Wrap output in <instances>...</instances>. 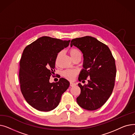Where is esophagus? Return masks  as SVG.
Segmentation results:
<instances>
[{
    "label": "esophagus",
    "mask_w": 135,
    "mask_h": 135,
    "mask_svg": "<svg viewBox=\"0 0 135 135\" xmlns=\"http://www.w3.org/2000/svg\"><path fill=\"white\" fill-rule=\"evenodd\" d=\"M75 85H76V84L75 83H73V82H70V86H74Z\"/></svg>",
    "instance_id": "obj_1"
}]
</instances>
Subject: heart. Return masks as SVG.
I'll return each instance as SVG.
<instances>
[{
  "instance_id": "heart-1",
  "label": "heart",
  "mask_w": 135,
  "mask_h": 135,
  "mask_svg": "<svg viewBox=\"0 0 135 135\" xmlns=\"http://www.w3.org/2000/svg\"><path fill=\"white\" fill-rule=\"evenodd\" d=\"M70 55L71 56L73 60L77 57H81V53L78 49L76 48H72L69 51ZM61 54V52H60L57 54L56 57V63H57L58 60L60 57V56ZM78 74V71L76 69H68L65 70L62 73L63 76L69 80H73L75 79V77L76 75Z\"/></svg>"
}]
</instances>
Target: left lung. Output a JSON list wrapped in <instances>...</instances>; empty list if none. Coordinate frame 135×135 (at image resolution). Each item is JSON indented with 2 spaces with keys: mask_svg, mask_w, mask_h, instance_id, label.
<instances>
[{
  "mask_svg": "<svg viewBox=\"0 0 135 135\" xmlns=\"http://www.w3.org/2000/svg\"><path fill=\"white\" fill-rule=\"evenodd\" d=\"M79 49L83 54L84 69L78 80L88 84H78L81 92L76 98L79 106L88 110L101 107L107 102L114 89L117 73L115 59L109 48L90 36L73 39L70 42Z\"/></svg>",
  "mask_w": 135,
  "mask_h": 135,
  "instance_id": "1",
  "label": "left lung"
}]
</instances>
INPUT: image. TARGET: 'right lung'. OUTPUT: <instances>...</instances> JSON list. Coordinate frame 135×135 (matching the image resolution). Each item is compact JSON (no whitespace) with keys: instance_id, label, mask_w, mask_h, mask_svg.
<instances>
[{"instance_id":"right-lung-1","label":"right lung","mask_w":135,"mask_h":135,"mask_svg":"<svg viewBox=\"0 0 135 135\" xmlns=\"http://www.w3.org/2000/svg\"><path fill=\"white\" fill-rule=\"evenodd\" d=\"M69 40L42 37L27 46L20 61V89L27 103L39 111L49 112L59 105L69 82L61 78L49 82L55 71L57 54L67 47Z\"/></svg>"}]
</instances>
